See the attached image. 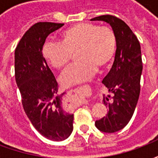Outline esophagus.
I'll return each instance as SVG.
<instances>
[{
  "mask_svg": "<svg viewBox=\"0 0 158 158\" xmlns=\"http://www.w3.org/2000/svg\"><path fill=\"white\" fill-rule=\"evenodd\" d=\"M80 103H85V102L84 101H80Z\"/></svg>",
  "mask_w": 158,
  "mask_h": 158,
  "instance_id": "esophagus-1",
  "label": "esophagus"
}]
</instances>
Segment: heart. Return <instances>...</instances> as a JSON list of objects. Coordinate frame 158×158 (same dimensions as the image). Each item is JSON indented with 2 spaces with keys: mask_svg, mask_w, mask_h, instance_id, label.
Segmentation results:
<instances>
[{
  "mask_svg": "<svg viewBox=\"0 0 158 158\" xmlns=\"http://www.w3.org/2000/svg\"><path fill=\"white\" fill-rule=\"evenodd\" d=\"M116 48V34L111 27L80 23L65 29L60 42H45L42 54L50 65L62 69L76 53L78 62L61 77L63 85L71 86L89 79L97 68H106L112 62Z\"/></svg>",
  "mask_w": 158,
  "mask_h": 158,
  "instance_id": "b5f03b06",
  "label": "heart"
}]
</instances>
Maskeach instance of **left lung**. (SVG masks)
<instances>
[{
	"instance_id": "1",
	"label": "left lung",
	"mask_w": 158,
	"mask_h": 158,
	"mask_svg": "<svg viewBox=\"0 0 158 158\" xmlns=\"http://www.w3.org/2000/svg\"><path fill=\"white\" fill-rule=\"evenodd\" d=\"M91 20L105 21L116 34L114 62L102 80L113 95L103 97V102L108 107V113L95 123L96 128L101 131L114 133L128 124L138 102L143 68L140 45L129 26L115 16L106 14Z\"/></svg>"
}]
</instances>
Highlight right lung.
Listing matches in <instances>:
<instances>
[{"label": "right lung", "instance_id": "obj_1", "mask_svg": "<svg viewBox=\"0 0 158 158\" xmlns=\"http://www.w3.org/2000/svg\"><path fill=\"white\" fill-rule=\"evenodd\" d=\"M64 23L39 22L23 35L15 50V79L26 115L38 132L51 140H64L73 131V115L62 109L55 76L42 54L46 37Z\"/></svg>", "mask_w": 158, "mask_h": 158}]
</instances>
